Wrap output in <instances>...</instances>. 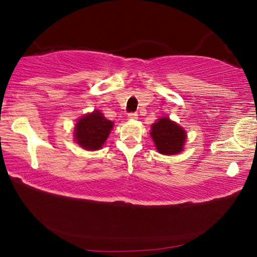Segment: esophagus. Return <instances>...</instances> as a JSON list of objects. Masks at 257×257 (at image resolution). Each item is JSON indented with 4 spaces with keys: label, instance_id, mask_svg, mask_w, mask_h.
<instances>
[{
    "label": "esophagus",
    "instance_id": "34e87169",
    "mask_svg": "<svg viewBox=\"0 0 257 257\" xmlns=\"http://www.w3.org/2000/svg\"><path fill=\"white\" fill-rule=\"evenodd\" d=\"M127 118L131 119V120H135V119L138 118V113H136V112H131V113L127 114Z\"/></svg>",
    "mask_w": 257,
    "mask_h": 257
}]
</instances>
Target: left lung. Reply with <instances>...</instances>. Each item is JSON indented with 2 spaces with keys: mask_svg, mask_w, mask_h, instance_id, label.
Returning a JSON list of instances; mask_svg holds the SVG:
<instances>
[{
  "mask_svg": "<svg viewBox=\"0 0 257 257\" xmlns=\"http://www.w3.org/2000/svg\"><path fill=\"white\" fill-rule=\"evenodd\" d=\"M151 131H152L151 137L159 153L171 156L182 151L186 140V132L170 118L164 117L158 119V121L152 125Z\"/></svg>",
  "mask_w": 257,
  "mask_h": 257,
  "instance_id": "1",
  "label": "left lung"
}]
</instances>
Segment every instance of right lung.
Wrapping results in <instances>:
<instances>
[{
	"label": "right lung",
	"instance_id": "add662e5",
	"mask_svg": "<svg viewBox=\"0 0 257 257\" xmlns=\"http://www.w3.org/2000/svg\"><path fill=\"white\" fill-rule=\"evenodd\" d=\"M113 122L107 120L99 111L84 115L75 127V139L78 145L89 151L99 150L107 139Z\"/></svg>",
	"mask_w": 257,
	"mask_h": 257
}]
</instances>
